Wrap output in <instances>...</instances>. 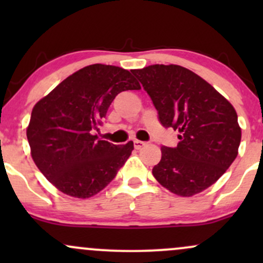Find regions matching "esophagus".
<instances>
[{
	"label": "esophagus",
	"instance_id": "34e87169",
	"mask_svg": "<svg viewBox=\"0 0 263 263\" xmlns=\"http://www.w3.org/2000/svg\"><path fill=\"white\" fill-rule=\"evenodd\" d=\"M144 142H142V141H138V140H136V141H134V146H135V148L136 149H141L142 147L144 146Z\"/></svg>",
	"mask_w": 263,
	"mask_h": 263
}]
</instances>
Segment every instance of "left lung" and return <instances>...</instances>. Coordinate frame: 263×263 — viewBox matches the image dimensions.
<instances>
[{
  "label": "left lung",
  "instance_id": "1",
  "mask_svg": "<svg viewBox=\"0 0 263 263\" xmlns=\"http://www.w3.org/2000/svg\"><path fill=\"white\" fill-rule=\"evenodd\" d=\"M155 105L163 127L179 132L163 146L152 174L164 188L192 197L213 185L237 156L241 128L235 108L203 78L180 65L132 70Z\"/></svg>",
  "mask_w": 263,
  "mask_h": 263
}]
</instances>
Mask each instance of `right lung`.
<instances>
[{
    "label": "right lung",
    "mask_w": 263,
    "mask_h": 263,
    "mask_svg": "<svg viewBox=\"0 0 263 263\" xmlns=\"http://www.w3.org/2000/svg\"><path fill=\"white\" fill-rule=\"evenodd\" d=\"M140 89L128 70L92 64L66 78L35 104L27 138L35 165L57 189L86 199L116 177L134 142L114 144L99 140L93 131L117 93Z\"/></svg>",
    "instance_id": "add662e5"
}]
</instances>
